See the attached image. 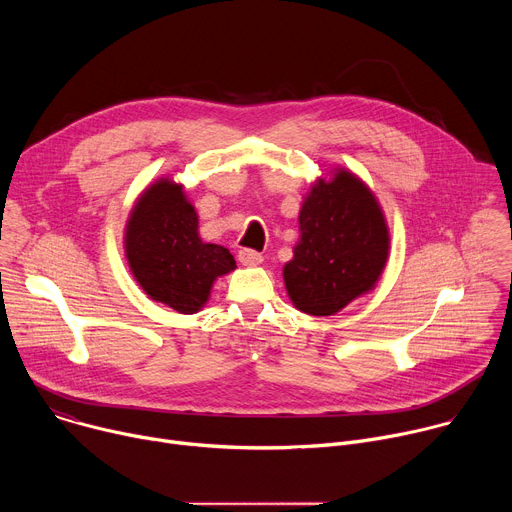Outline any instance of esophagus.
I'll return each instance as SVG.
<instances>
[{
    "label": "esophagus",
    "mask_w": 512,
    "mask_h": 512,
    "mask_svg": "<svg viewBox=\"0 0 512 512\" xmlns=\"http://www.w3.org/2000/svg\"><path fill=\"white\" fill-rule=\"evenodd\" d=\"M237 257H239V261L243 265H259V263H263V255L253 251V249H241Z\"/></svg>",
    "instance_id": "obj_1"
}]
</instances>
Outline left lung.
<instances>
[{
	"label": "left lung",
	"instance_id": "1",
	"mask_svg": "<svg viewBox=\"0 0 512 512\" xmlns=\"http://www.w3.org/2000/svg\"><path fill=\"white\" fill-rule=\"evenodd\" d=\"M389 257L383 210L354 174L318 180L300 210V241L285 263V289L310 316H332L375 287Z\"/></svg>",
	"mask_w": 512,
	"mask_h": 512
}]
</instances>
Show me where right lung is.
I'll use <instances>...</instances> for the list:
<instances>
[{
  "instance_id": "add662e5",
  "label": "right lung",
  "mask_w": 512,
  "mask_h": 512,
  "mask_svg": "<svg viewBox=\"0 0 512 512\" xmlns=\"http://www.w3.org/2000/svg\"><path fill=\"white\" fill-rule=\"evenodd\" d=\"M125 255L145 294L180 314L198 312L214 279L237 267L229 249L202 243L194 206L170 180L139 196L125 231Z\"/></svg>"
}]
</instances>
